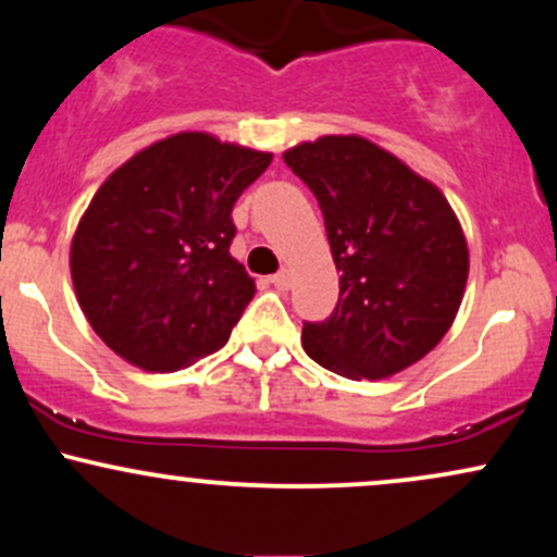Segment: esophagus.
Wrapping results in <instances>:
<instances>
[{
  "mask_svg": "<svg viewBox=\"0 0 557 557\" xmlns=\"http://www.w3.org/2000/svg\"><path fill=\"white\" fill-rule=\"evenodd\" d=\"M270 283L277 287V290H287V287H290V270H280L277 274H272Z\"/></svg>",
  "mask_w": 557,
  "mask_h": 557,
  "instance_id": "34e87169",
  "label": "esophagus"
}]
</instances>
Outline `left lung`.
<instances>
[{
    "mask_svg": "<svg viewBox=\"0 0 557 557\" xmlns=\"http://www.w3.org/2000/svg\"><path fill=\"white\" fill-rule=\"evenodd\" d=\"M311 188L341 272L324 322H304V350L348 380L411 367L443 341L461 306L469 248L445 196L359 136L285 151Z\"/></svg>",
    "mask_w": 557,
    "mask_h": 557,
    "instance_id": "1",
    "label": "left lung"
}]
</instances>
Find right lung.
Listing matches in <instances>:
<instances>
[{"label": "right lung", "mask_w": 557, "mask_h": 557, "mask_svg": "<svg viewBox=\"0 0 557 557\" xmlns=\"http://www.w3.org/2000/svg\"><path fill=\"white\" fill-rule=\"evenodd\" d=\"M272 154L177 133L96 190L73 248L78 304L117 356L175 372L227 343L253 280L230 257L233 207Z\"/></svg>", "instance_id": "right-lung-1"}]
</instances>
